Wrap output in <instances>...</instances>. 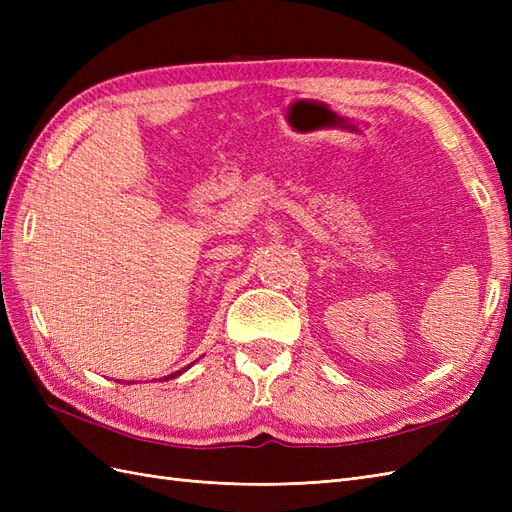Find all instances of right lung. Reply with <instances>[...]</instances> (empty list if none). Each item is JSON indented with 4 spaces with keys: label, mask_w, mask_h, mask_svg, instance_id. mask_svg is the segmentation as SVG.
<instances>
[{
    "label": "right lung",
    "mask_w": 512,
    "mask_h": 512,
    "mask_svg": "<svg viewBox=\"0 0 512 512\" xmlns=\"http://www.w3.org/2000/svg\"><path fill=\"white\" fill-rule=\"evenodd\" d=\"M190 367V365H188ZM188 367H183V369H179V371H175V374H170V376H166V380H173V378H177L179 374H181V371H185V369H188Z\"/></svg>",
    "instance_id": "right-lung-1"
}]
</instances>
